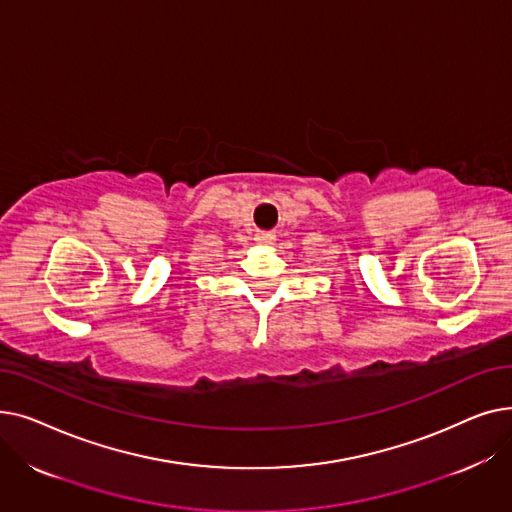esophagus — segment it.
Masks as SVG:
<instances>
[{"label":"esophagus","mask_w":512,"mask_h":512,"mask_svg":"<svg viewBox=\"0 0 512 512\" xmlns=\"http://www.w3.org/2000/svg\"><path fill=\"white\" fill-rule=\"evenodd\" d=\"M274 238H276L274 232H261V234H257V240H263V242H272Z\"/></svg>","instance_id":"34e87169"}]
</instances>
